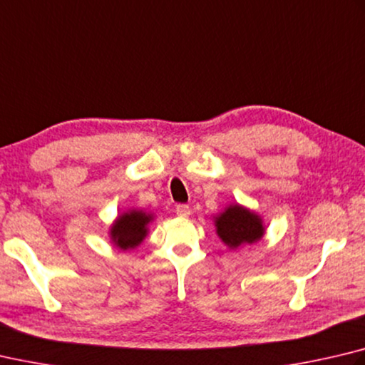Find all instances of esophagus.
I'll return each mask as SVG.
<instances>
[{
    "instance_id": "esophagus-1",
    "label": "esophagus",
    "mask_w": 365,
    "mask_h": 365,
    "mask_svg": "<svg viewBox=\"0 0 365 365\" xmlns=\"http://www.w3.org/2000/svg\"><path fill=\"white\" fill-rule=\"evenodd\" d=\"M175 212H177L178 217H188L191 214V209H190V205H187V204H178Z\"/></svg>"
}]
</instances>
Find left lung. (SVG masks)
Segmentation results:
<instances>
[{"instance_id": "obj_1", "label": "left lung", "mask_w": 365, "mask_h": 365, "mask_svg": "<svg viewBox=\"0 0 365 365\" xmlns=\"http://www.w3.org/2000/svg\"><path fill=\"white\" fill-rule=\"evenodd\" d=\"M212 220L217 236L231 250L258 242L267 233L262 215L240 202L228 204Z\"/></svg>"}]
</instances>
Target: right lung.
I'll return each instance as SVG.
<instances>
[{
  "label": "right lung",
  "mask_w": 365,
  "mask_h": 365,
  "mask_svg": "<svg viewBox=\"0 0 365 365\" xmlns=\"http://www.w3.org/2000/svg\"><path fill=\"white\" fill-rule=\"evenodd\" d=\"M155 220L153 212L130 207L119 214L108 228L110 242L119 250H134L150 233Z\"/></svg>",
  "instance_id": "1"
}]
</instances>
